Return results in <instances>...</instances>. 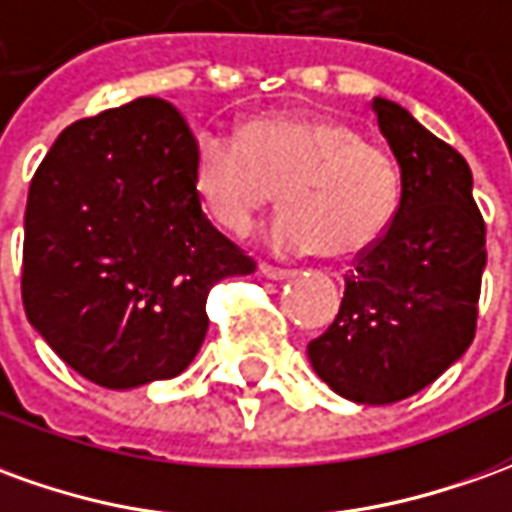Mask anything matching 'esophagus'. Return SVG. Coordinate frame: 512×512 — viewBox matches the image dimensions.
<instances>
[{
	"label": "esophagus",
	"mask_w": 512,
	"mask_h": 512,
	"mask_svg": "<svg viewBox=\"0 0 512 512\" xmlns=\"http://www.w3.org/2000/svg\"><path fill=\"white\" fill-rule=\"evenodd\" d=\"M259 273L270 281H284V278H292L295 273L292 270H284V267H273V264H259Z\"/></svg>",
	"instance_id": "34e87169"
}]
</instances>
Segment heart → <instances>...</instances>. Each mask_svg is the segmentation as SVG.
Returning a JSON list of instances; mask_svg holds the SVG:
<instances>
[{
    "label": "heart",
    "instance_id": "b5f03b06",
    "mask_svg": "<svg viewBox=\"0 0 512 512\" xmlns=\"http://www.w3.org/2000/svg\"><path fill=\"white\" fill-rule=\"evenodd\" d=\"M192 175L200 206L236 236L248 234L278 192L287 209L264 234L278 256L365 253L401 200L396 161L351 125L323 116H256L242 133L200 130Z\"/></svg>",
    "mask_w": 512,
    "mask_h": 512
}]
</instances>
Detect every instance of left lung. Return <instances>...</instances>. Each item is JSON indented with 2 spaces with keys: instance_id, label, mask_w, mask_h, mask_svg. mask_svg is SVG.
I'll use <instances>...</instances> for the list:
<instances>
[{
  "instance_id": "obj_1",
  "label": "left lung",
  "mask_w": 512,
  "mask_h": 512,
  "mask_svg": "<svg viewBox=\"0 0 512 512\" xmlns=\"http://www.w3.org/2000/svg\"><path fill=\"white\" fill-rule=\"evenodd\" d=\"M370 108L401 169V200L306 354L337 396L379 407L415 396L463 357L488 253L463 155L398 102L376 97Z\"/></svg>"
}]
</instances>
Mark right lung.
<instances>
[{
  "label": "right lung",
  "mask_w": 512,
  "mask_h": 512,
  "mask_svg": "<svg viewBox=\"0 0 512 512\" xmlns=\"http://www.w3.org/2000/svg\"><path fill=\"white\" fill-rule=\"evenodd\" d=\"M195 136L158 97L80 119L35 169L24 312L58 357L108 390L172 379L209 331V290L256 262L195 192Z\"/></svg>",
  "instance_id": "1"
}]
</instances>
